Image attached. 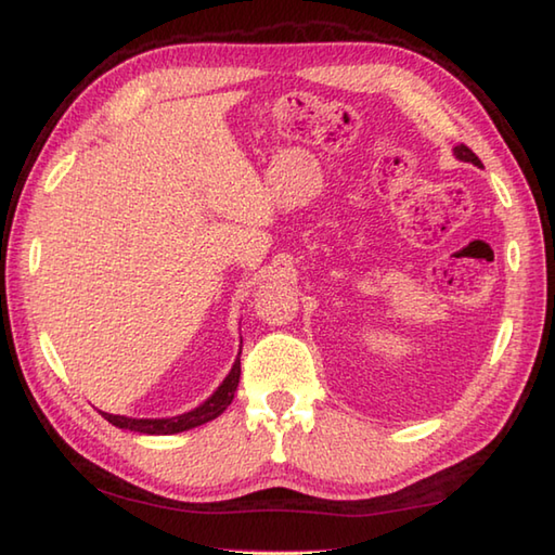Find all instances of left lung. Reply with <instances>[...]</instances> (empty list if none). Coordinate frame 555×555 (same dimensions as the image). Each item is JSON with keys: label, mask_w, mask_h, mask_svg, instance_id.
<instances>
[{"label": "left lung", "mask_w": 555, "mask_h": 555, "mask_svg": "<svg viewBox=\"0 0 555 555\" xmlns=\"http://www.w3.org/2000/svg\"><path fill=\"white\" fill-rule=\"evenodd\" d=\"M454 154H456L462 162H472V164L480 166V159H478V156H476L472 150L466 147V144H459V147H454Z\"/></svg>", "instance_id": "obj_1"}]
</instances>
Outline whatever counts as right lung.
I'll list each match as a JSON object with an SVG mask.
<instances>
[{
	"instance_id": "right-lung-1",
	"label": "right lung",
	"mask_w": 555,
	"mask_h": 555,
	"mask_svg": "<svg viewBox=\"0 0 555 555\" xmlns=\"http://www.w3.org/2000/svg\"><path fill=\"white\" fill-rule=\"evenodd\" d=\"M242 358V352H238ZM236 358L232 372H229L222 386L207 399L203 405H197L195 411L176 415V417H162V421H138V417H125V415H111V413H101L108 423L115 427H125V430L132 433H142V435H176V433H185L193 430L197 425H205L215 421L217 415H222L227 411V405L234 401L236 386H238V376H242V360Z\"/></svg>"
}]
</instances>
